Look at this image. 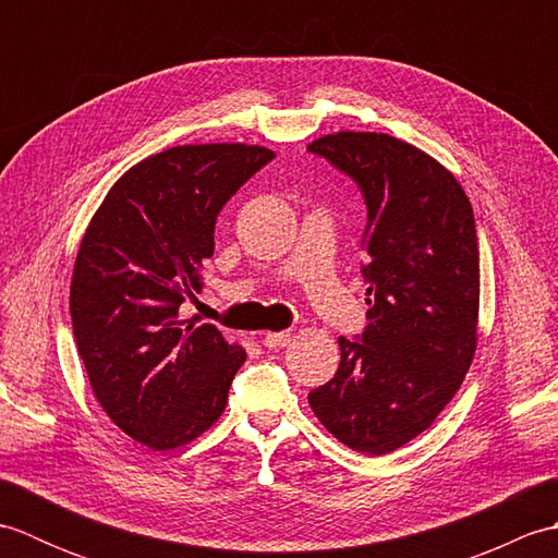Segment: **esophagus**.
<instances>
[{
	"mask_svg": "<svg viewBox=\"0 0 558 558\" xmlns=\"http://www.w3.org/2000/svg\"><path fill=\"white\" fill-rule=\"evenodd\" d=\"M290 338L292 336L288 333V330H278V333H266L264 338H260V342H264V348H268V350H280L288 345Z\"/></svg>",
	"mask_w": 558,
	"mask_h": 558,
	"instance_id": "34e87169",
	"label": "esophagus"
}]
</instances>
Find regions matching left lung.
Instances as JSON below:
<instances>
[{
    "instance_id": "left-lung-1",
    "label": "left lung",
    "mask_w": 558,
    "mask_h": 558,
    "mask_svg": "<svg viewBox=\"0 0 558 558\" xmlns=\"http://www.w3.org/2000/svg\"><path fill=\"white\" fill-rule=\"evenodd\" d=\"M357 184L366 206V326L340 338V366L310 405L366 456L405 446L438 417L477 348L475 213L441 162L405 141L340 132L306 148Z\"/></svg>"
}]
</instances>
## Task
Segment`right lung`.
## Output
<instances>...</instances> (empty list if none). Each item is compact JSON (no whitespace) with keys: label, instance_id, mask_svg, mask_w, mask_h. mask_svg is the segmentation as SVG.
Wrapping results in <instances>:
<instances>
[{"label":"right lung","instance_id":"1","mask_svg":"<svg viewBox=\"0 0 558 558\" xmlns=\"http://www.w3.org/2000/svg\"><path fill=\"white\" fill-rule=\"evenodd\" d=\"M276 153L177 146L134 165L93 216L71 278V326L102 410L136 441H194L228 405L246 354L213 324L184 322L225 204Z\"/></svg>","mask_w":558,"mask_h":558}]
</instances>
